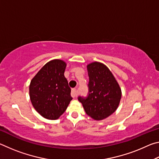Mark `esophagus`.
I'll list each match as a JSON object with an SVG mask.
<instances>
[{
	"label": "esophagus",
	"mask_w": 159,
	"mask_h": 159,
	"mask_svg": "<svg viewBox=\"0 0 159 159\" xmlns=\"http://www.w3.org/2000/svg\"><path fill=\"white\" fill-rule=\"evenodd\" d=\"M71 96L73 97V98H76L77 96V90L76 88H73V89L71 90Z\"/></svg>",
	"instance_id": "esophagus-1"
}]
</instances>
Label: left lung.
<instances>
[{
	"mask_svg": "<svg viewBox=\"0 0 159 159\" xmlns=\"http://www.w3.org/2000/svg\"><path fill=\"white\" fill-rule=\"evenodd\" d=\"M89 83L87 98L79 96L85 111L95 120H102L117 109L121 98V89L104 64L94 61L87 66Z\"/></svg>",
	"mask_w": 159,
	"mask_h": 159,
	"instance_id": "left-lung-1",
	"label": "left lung"
}]
</instances>
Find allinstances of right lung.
<instances>
[{
	"instance_id": "obj_1",
	"label": "right lung",
	"mask_w": 159,
	"mask_h": 159,
	"mask_svg": "<svg viewBox=\"0 0 159 159\" xmlns=\"http://www.w3.org/2000/svg\"><path fill=\"white\" fill-rule=\"evenodd\" d=\"M66 66L63 60H51L31 80L29 96L32 105L47 119L59 118L72 99L71 88L64 75Z\"/></svg>"
}]
</instances>
